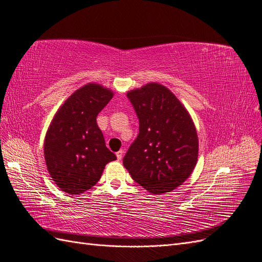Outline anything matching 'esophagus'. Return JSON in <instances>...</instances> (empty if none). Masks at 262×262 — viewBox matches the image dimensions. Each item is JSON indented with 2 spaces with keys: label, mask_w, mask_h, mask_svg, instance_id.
I'll use <instances>...</instances> for the list:
<instances>
[{
  "label": "esophagus",
  "mask_w": 262,
  "mask_h": 262,
  "mask_svg": "<svg viewBox=\"0 0 262 262\" xmlns=\"http://www.w3.org/2000/svg\"><path fill=\"white\" fill-rule=\"evenodd\" d=\"M122 157H123V150L118 151V152H117V159H118L119 161L121 160V159H122Z\"/></svg>",
  "instance_id": "obj_1"
}]
</instances>
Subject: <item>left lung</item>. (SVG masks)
<instances>
[{
  "instance_id": "1",
  "label": "left lung",
  "mask_w": 262,
  "mask_h": 262,
  "mask_svg": "<svg viewBox=\"0 0 262 262\" xmlns=\"http://www.w3.org/2000/svg\"><path fill=\"white\" fill-rule=\"evenodd\" d=\"M126 97L139 119V135L123 165L149 192H169L188 179L196 164L194 124L174 94L158 83L132 90Z\"/></svg>"
}]
</instances>
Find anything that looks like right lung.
Returning <instances> with one entry per match:
<instances>
[{
	"instance_id": "obj_1",
	"label": "right lung",
	"mask_w": 262,
	"mask_h": 262,
	"mask_svg": "<svg viewBox=\"0 0 262 262\" xmlns=\"http://www.w3.org/2000/svg\"><path fill=\"white\" fill-rule=\"evenodd\" d=\"M113 93L90 83L70 97L51 122L44 140L48 171L62 191L80 194L91 189L116 155L106 148L98 114Z\"/></svg>"
}]
</instances>
